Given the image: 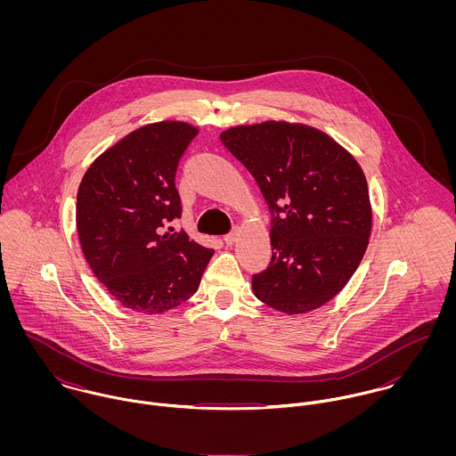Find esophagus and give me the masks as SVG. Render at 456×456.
Returning <instances> with one entry per match:
<instances>
[{"label":"esophagus","instance_id":"obj_1","mask_svg":"<svg viewBox=\"0 0 456 456\" xmlns=\"http://www.w3.org/2000/svg\"><path fill=\"white\" fill-rule=\"evenodd\" d=\"M237 237H239V228H235L233 232H230L228 235H224V244L226 246H232V244H235V240H237Z\"/></svg>","mask_w":456,"mask_h":456}]
</instances>
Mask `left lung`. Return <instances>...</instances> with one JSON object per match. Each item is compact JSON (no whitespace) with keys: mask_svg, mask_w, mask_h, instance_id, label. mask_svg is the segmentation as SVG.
<instances>
[{"mask_svg":"<svg viewBox=\"0 0 456 456\" xmlns=\"http://www.w3.org/2000/svg\"><path fill=\"white\" fill-rule=\"evenodd\" d=\"M219 136L272 214V261L253 275L255 297L284 314L320 309L369 246L372 207L362 167L325 131L300 123L242 125Z\"/></svg>","mask_w":456,"mask_h":456,"instance_id":"left-lung-1","label":"left lung"}]
</instances>
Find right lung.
<instances>
[{
	"label": "right lung",
	"instance_id": "1",
	"mask_svg": "<svg viewBox=\"0 0 456 456\" xmlns=\"http://www.w3.org/2000/svg\"><path fill=\"white\" fill-rule=\"evenodd\" d=\"M196 133L184 121L145 125L102 152L80 181L75 219L84 258L134 313L179 307L214 255L168 226L183 214L175 172Z\"/></svg>",
	"mask_w": 456,
	"mask_h": 456
}]
</instances>
